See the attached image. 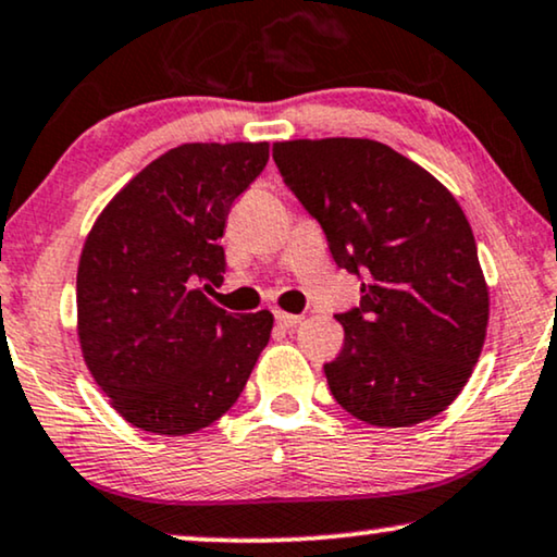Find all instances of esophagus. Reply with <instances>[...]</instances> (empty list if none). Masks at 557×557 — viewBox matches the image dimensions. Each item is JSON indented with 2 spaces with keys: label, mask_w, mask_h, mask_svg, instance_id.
I'll use <instances>...</instances> for the list:
<instances>
[{
  "label": "esophagus",
  "mask_w": 557,
  "mask_h": 557,
  "mask_svg": "<svg viewBox=\"0 0 557 557\" xmlns=\"http://www.w3.org/2000/svg\"><path fill=\"white\" fill-rule=\"evenodd\" d=\"M274 318H277V323L285 325V329H293V325H298L302 321V315L285 313V310H274Z\"/></svg>",
  "instance_id": "34e87169"
}]
</instances>
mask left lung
Instances as JSON below:
<instances>
[{
    "mask_svg": "<svg viewBox=\"0 0 557 557\" xmlns=\"http://www.w3.org/2000/svg\"><path fill=\"white\" fill-rule=\"evenodd\" d=\"M272 158L323 226L361 302L336 315L344 348L323 364L331 395L376 428L446 410L484 348L488 287L450 190L392 147L359 137L274 143Z\"/></svg>",
    "mask_w": 557,
    "mask_h": 557,
    "instance_id": "obj_1",
    "label": "left lung"
}]
</instances>
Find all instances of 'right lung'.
<instances>
[{
  "mask_svg": "<svg viewBox=\"0 0 557 557\" xmlns=\"http://www.w3.org/2000/svg\"><path fill=\"white\" fill-rule=\"evenodd\" d=\"M270 160L267 143H190L152 160L99 213L76 277L88 372L135 428L188 435L247 384L274 318L226 313V216Z\"/></svg>",
  "mask_w": 557,
  "mask_h": 557,
  "instance_id": "obj_1",
  "label": "right lung"
}]
</instances>
